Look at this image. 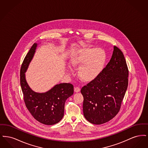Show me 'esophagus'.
Instances as JSON below:
<instances>
[{"label": "esophagus", "instance_id": "1", "mask_svg": "<svg viewBox=\"0 0 148 148\" xmlns=\"http://www.w3.org/2000/svg\"><path fill=\"white\" fill-rule=\"evenodd\" d=\"M80 91V88H79V87H75L74 88V92H79Z\"/></svg>", "mask_w": 148, "mask_h": 148}]
</instances>
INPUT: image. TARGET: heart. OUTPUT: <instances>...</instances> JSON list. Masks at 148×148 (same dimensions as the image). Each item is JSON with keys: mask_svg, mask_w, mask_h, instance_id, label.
<instances>
[{"mask_svg": "<svg viewBox=\"0 0 148 148\" xmlns=\"http://www.w3.org/2000/svg\"><path fill=\"white\" fill-rule=\"evenodd\" d=\"M106 60V51L101 48H86L78 50L71 59V66L78 69L81 80L89 83L98 77Z\"/></svg>", "mask_w": 148, "mask_h": 148, "instance_id": "b5f03b06", "label": "heart"}]
</instances>
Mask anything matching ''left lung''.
<instances>
[{"label": "left lung", "mask_w": 148, "mask_h": 148, "mask_svg": "<svg viewBox=\"0 0 148 148\" xmlns=\"http://www.w3.org/2000/svg\"><path fill=\"white\" fill-rule=\"evenodd\" d=\"M129 71L123 52L114 47L110 62L95 80L84 86L83 114L94 124L112 119L119 112L128 85Z\"/></svg>", "instance_id": "8db88e82"}]
</instances>
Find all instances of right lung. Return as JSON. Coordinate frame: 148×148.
Wrapping results in <instances>:
<instances>
[{
    "mask_svg": "<svg viewBox=\"0 0 148 148\" xmlns=\"http://www.w3.org/2000/svg\"><path fill=\"white\" fill-rule=\"evenodd\" d=\"M37 44L34 43L25 57L21 69L20 80L24 100L34 119L45 125H54L63 118L65 101L74 93V86L70 83L56 84L45 92H34L29 86L25 73L32 61Z\"/></svg>",
    "mask_w": 148,
    "mask_h": 148,
    "instance_id": "add662e5",
    "label": "right lung"
}]
</instances>
